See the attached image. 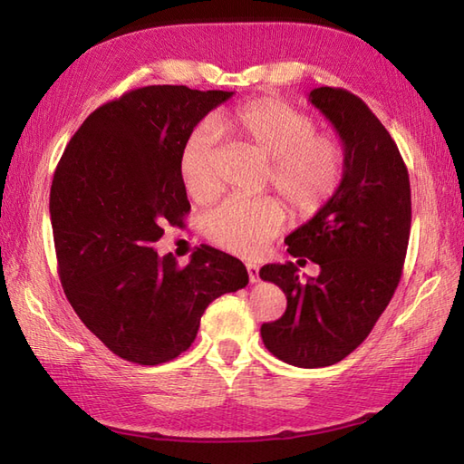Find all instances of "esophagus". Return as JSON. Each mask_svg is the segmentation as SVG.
I'll return each mask as SVG.
<instances>
[{"instance_id":"34e87169","label":"esophagus","mask_w":464,"mask_h":464,"mask_svg":"<svg viewBox=\"0 0 464 464\" xmlns=\"http://www.w3.org/2000/svg\"><path fill=\"white\" fill-rule=\"evenodd\" d=\"M247 273H249V281L251 283H257L259 281V265L247 263Z\"/></svg>"}]
</instances>
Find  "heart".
I'll return each instance as SVG.
<instances>
[{"label": "heart", "mask_w": 464, "mask_h": 464, "mask_svg": "<svg viewBox=\"0 0 464 464\" xmlns=\"http://www.w3.org/2000/svg\"><path fill=\"white\" fill-rule=\"evenodd\" d=\"M219 127L269 160L267 183L295 217H313L339 191L347 165L343 143L334 135L314 131L311 117L293 105L259 97L225 113ZM177 165L191 199L211 201L219 191V179L209 127H197L185 137ZM283 223L285 207L273 197L231 199L207 215L205 233L221 249L251 257L261 253Z\"/></svg>", "instance_id": "b5f03b06"}]
</instances>
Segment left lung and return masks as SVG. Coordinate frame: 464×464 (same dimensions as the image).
<instances>
[{"label": "left lung", "instance_id": "8db88e82", "mask_svg": "<svg viewBox=\"0 0 464 464\" xmlns=\"http://www.w3.org/2000/svg\"><path fill=\"white\" fill-rule=\"evenodd\" d=\"M309 102L337 130L347 157L339 191L285 239L289 255L321 273L303 281L291 261L259 271L287 297L283 317L261 324L265 347L301 369L339 362L369 337L395 295L411 235L409 171L377 115L339 87H317Z\"/></svg>", "mask_w": 464, "mask_h": 464}]
</instances>
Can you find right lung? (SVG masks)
Listing matches in <instances>:
<instances>
[{
	"mask_svg": "<svg viewBox=\"0 0 464 464\" xmlns=\"http://www.w3.org/2000/svg\"><path fill=\"white\" fill-rule=\"evenodd\" d=\"M233 92L147 85L103 103L65 147L49 193L57 271L77 317L117 357H179L209 303L249 283L245 265L201 245L179 267L157 255L163 227L189 213L185 137Z\"/></svg>",
	"mask_w": 464,
	"mask_h": 464,
	"instance_id": "1",
	"label": "right lung"
}]
</instances>
